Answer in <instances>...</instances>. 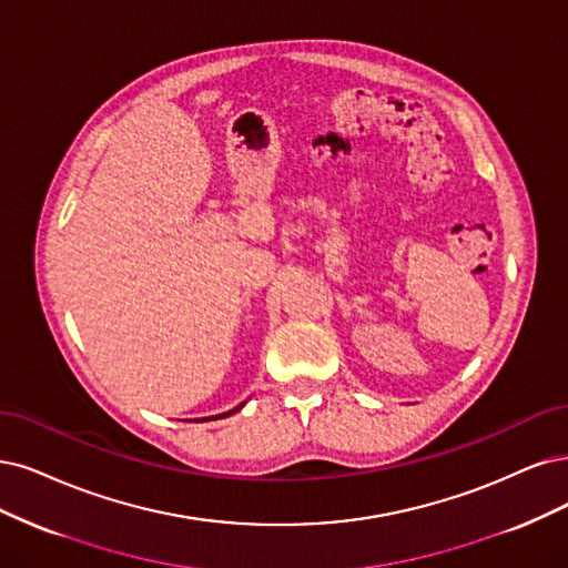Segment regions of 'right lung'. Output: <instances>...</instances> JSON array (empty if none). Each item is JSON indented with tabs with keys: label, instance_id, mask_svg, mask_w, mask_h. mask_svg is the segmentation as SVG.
Wrapping results in <instances>:
<instances>
[{
	"label": "right lung",
	"instance_id": "obj_1",
	"mask_svg": "<svg viewBox=\"0 0 568 568\" xmlns=\"http://www.w3.org/2000/svg\"><path fill=\"white\" fill-rule=\"evenodd\" d=\"M241 407H236V409H231V412H226V414H220V416H229V414H234V412H239ZM220 416H215V418H220Z\"/></svg>",
	"mask_w": 568,
	"mask_h": 568
}]
</instances>
